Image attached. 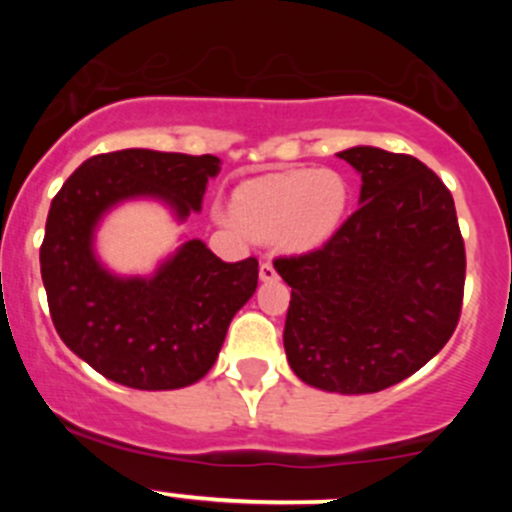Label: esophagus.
<instances>
[{
  "mask_svg": "<svg viewBox=\"0 0 512 512\" xmlns=\"http://www.w3.org/2000/svg\"><path fill=\"white\" fill-rule=\"evenodd\" d=\"M260 279L262 281H274L276 279V269L272 262H262L260 264Z\"/></svg>",
  "mask_w": 512,
  "mask_h": 512,
  "instance_id": "esophagus-1",
  "label": "esophagus"
}]
</instances>
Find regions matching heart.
<instances>
[{
	"mask_svg": "<svg viewBox=\"0 0 512 512\" xmlns=\"http://www.w3.org/2000/svg\"><path fill=\"white\" fill-rule=\"evenodd\" d=\"M349 182L337 170H286L236 187L231 219L255 238H276L289 252L322 248L349 209Z\"/></svg>",
	"mask_w": 512,
	"mask_h": 512,
	"instance_id": "obj_1",
	"label": "heart"
}]
</instances>
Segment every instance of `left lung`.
I'll use <instances>...</instances> for the list:
<instances>
[{
  "label": "left lung",
  "mask_w": 512,
  "mask_h": 512,
  "mask_svg": "<svg viewBox=\"0 0 512 512\" xmlns=\"http://www.w3.org/2000/svg\"><path fill=\"white\" fill-rule=\"evenodd\" d=\"M337 156L361 175L358 209L320 250L274 262L291 286L284 349L305 385L368 395L448 344L464 243L450 190L419 158L378 146Z\"/></svg>",
  "instance_id": "8db88e82"
}]
</instances>
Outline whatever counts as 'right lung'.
I'll use <instances>...</instances> for the list:
<instances>
[{
    "instance_id": "add662e5",
    "label": "right lung",
    "mask_w": 512,
    "mask_h": 512,
    "mask_svg": "<svg viewBox=\"0 0 512 512\" xmlns=\"http://www.w3.org/2000/svg\"><path fill=\"white\" fill-rule=\"evenodd\" d=\"M216 156L125 149L91 156L52 199L40 248L48 305L62 342L113 383L134 390H178L209 373L233 315L257 289L255 257L223 262L190 238L154 274L110 272L96 231L134 199L166 204L175 221L202 211Z\"/></svg>"
}]
</instances>
